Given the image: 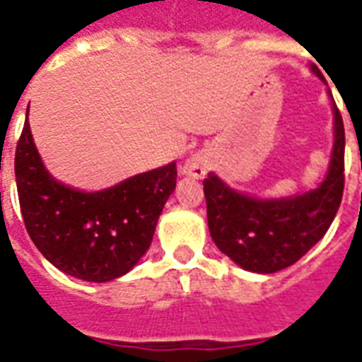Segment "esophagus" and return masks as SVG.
<instances>
[{
    "label": "esophagus",
    "instance_id": "esophagus-1",
    "mask_svg": "<svg viewBox=\"0 0 362 362\" xmlns=\"http://www.w3.org/2000/svg\"><path fill=\"white\" fill-rule=\"evenodd\" d=\"M206 170H209V159L204 158L203 153H193L189 158L184 161V167H182V173L189 178H204L206 175Z\"/></svg>",
    "mask_w": 362,
    "mask_h": 362
}]
</instances>
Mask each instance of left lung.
<instances>
[{
	"label": "left lung",
	"mask_w": 362,
	"mask_h": 362,
	"mask_svg": "<svg viewBox=\"0 0 362 362\" xmlns=\"http://www.w3.org/2000/svg\"><path fill=\"white\" fill-rule=\"evenodd\" d=\"M321 82L320 69L310 67ZM332 107V150L329 167L317 187L286 197H257L237 192L216 173L204 178L210 237L240 269L272 274L297 263L323 238L338 212L344 192V122Z\"/></svg>",
	"instance_id": "8db88e82"
}]
</instances>
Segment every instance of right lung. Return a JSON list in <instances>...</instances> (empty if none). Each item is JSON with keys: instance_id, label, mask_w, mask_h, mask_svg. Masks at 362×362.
<instances>
[{"instance_id": "obj_1", "label": "right lung", "mask_w": 362, "mask_h": 362, "mask_svg": "<svg viewBox=\"0 0 362 362\" xmlns=\"http://www.w3.org/2000/svg\"><path fill=\"white\" fill-rule=\"evenodd\" d=\"M14 175L22 218L37 250L67 276L103 284L127 274L148 252L176 187V161L98 192L76 189L48 173L25 110Z\"/></svg>"}]
</instances>
